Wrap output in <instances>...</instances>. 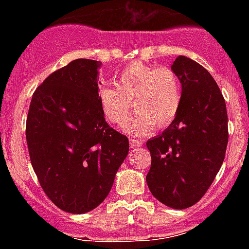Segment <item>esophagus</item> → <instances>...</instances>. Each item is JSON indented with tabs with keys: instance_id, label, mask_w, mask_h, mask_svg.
Instances as JSON below:
<instances>
[{
	"instance_id": "esophagus-1",
	"label": "esophagus",
	"mask_w": 249,
	"mask_h": 249,
	"mask_svg": "<svg viewBox=\"0 0 249 249\" xmlns=\"http://www.w3.org/2000/svg\"><path fill=\"white\" fill-rule=\"evenodd\" d=\"M143 144L142 140H137V139H130V145H131V148H137V147H141V145Z\"/></svg>"
}]
</instances>
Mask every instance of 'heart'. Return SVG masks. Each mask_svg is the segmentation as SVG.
<instances>
[{
	"instance_id": "1",
	"label": "heart",
	"mask_w": 249,
	"mask_h": 249,
	"mask_svg": "<svg viewBox=\"0 0 249 249\" xmlns=\"http://www.w3.org/2000/svg\"><path fill=\"white\" fill-rule=\"evenodd\" d=\"M97 101L110 124L126 122L132 104L135 114L125 124V131L136 136L148 135L170 125L182 104V90L177 74L166 66L132 62L120 72L117 88H100Z\"/></svg>"
}]
</instances>
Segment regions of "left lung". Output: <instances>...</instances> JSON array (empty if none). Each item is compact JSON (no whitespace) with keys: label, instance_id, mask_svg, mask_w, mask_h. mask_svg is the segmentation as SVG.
Returning a JSON list of instances; mask_svg holds the SVG:
<instances>
[{"label":"left lung","instance_id":"1","mask_svg":"<svg viewBox=\"0 0 249 249\" xmlns=\"http://www.w3.org/2000/svg\"><path fill=\"white\" fill-rule=\"evenodd\" d=\"M171 69L182 84V104L169 127L147 141L152 165L145 180L155 199L184 210L205 195L224 161L228 114L219 87L205 67L178 56Z\"/></svg>","mask_w":249,"mask_h":249}]
</instances>
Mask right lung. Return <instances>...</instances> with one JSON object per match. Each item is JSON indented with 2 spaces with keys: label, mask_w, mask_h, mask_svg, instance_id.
<instances>
[{
  "label": "right lung",
  "mask_w": 249,
  "mask_h": 249,
  "mask_svg": "<svg viewBox=\"0 0 249 249\" xmlns=\"http://www.w3.org/2000/svg\"><path fill=\"white\" fill-rule=\"evenodd\" d=\"M101 62L77 59L39 85L26 120L30 160L60 210L82 214L107 195L129 140L106 123L97 101Z\"/></svg>",
  "instance_id": "obj_1"
}]
</instances>
